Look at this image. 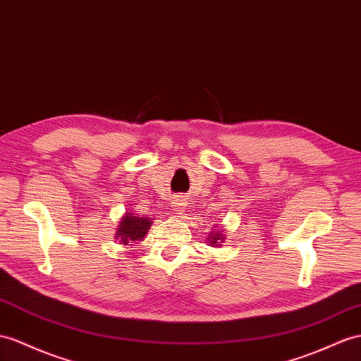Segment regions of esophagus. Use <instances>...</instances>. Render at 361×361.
I'll list each match as a JSON object with an SVG mask.
<instances>
[{"label":"esophagus","instance_id":"esophagus-1","mask_svg":"<svg viewBox=\"0 0 361 361\" xmlns=\"http://www.w3.org/2000/svg\"><path fill=\"white\" fill-rule=\"evenodd\" d=\"M172 206L175 209V212L177 214H183L184 210H186V200H184V197H175L173 201H172Z\"/></svg>","mask_w":361,"mask_h":361}]
</instances>
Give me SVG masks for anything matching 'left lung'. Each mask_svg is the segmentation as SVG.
Returning a JSON list of instances; mask_svg holds the SVG:
<instances>
[{
    "instance_id": "1",
    "label": "left lung",
    "mask_w": 361,
    "mask_h": 361,
    "mask_svg": "<svg viewBox=\"0 0 361 361\" xmlns=\"http://www.w3.org/2000/svg\"><path fill=\"white\" fill-rule=\"evenodd\" d=\"M212 228H214V230H212V232L209 233V236L206 238V241L209 243L210 247H219V245H223V243L226 241V230L218 227V226L212 227Z\"/></svg>"
}]
</instances>
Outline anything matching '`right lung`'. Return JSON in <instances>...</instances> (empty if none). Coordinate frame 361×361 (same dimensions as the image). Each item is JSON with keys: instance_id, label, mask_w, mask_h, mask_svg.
<instances>
[{"instance_id": "add662e5", "label": "right lung", "mask_w": 361, "mask_h": 361, "mask_svg": "<svg viewBox=\"0 0 361 361\" xmlns=\"http://www.w3.org/2000/svg\"><path fill=\"white\" fill-rule=\"evenodd\" d=\"M152 226L151 218H143L140 215H135L134 212H126V214L120 218L118 227L116 228V239H118L120 244L128 245L134 241H143L147 230Z\"/></svg>"}]
</instances>
